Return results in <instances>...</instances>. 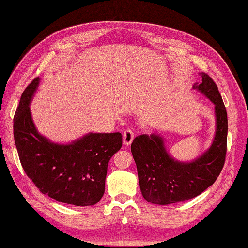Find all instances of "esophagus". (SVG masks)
<instances>
[{"mask_svg":"<svg viewBox=\"0 0 248 248\" xmlns=\"http://www.w3.org/2000/svg\"><path fill=\"white\" fill-rule=\"evenodd\" d=\"M134 139V132L133 130L131 129H127L124 130V145H130L131 144V142Z\"/></svg>","mask_w":248,"mask_h":248,"instance_id":"34e87169","label":"esophagus"}]
</instances>
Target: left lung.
Listing matches in <instances>:
<instances>
[{
    "mask_svg": "<svg viewBox=\"0 0 248 248\" xmlns=\"http://www.w3.org/2000/svg\"><path fill=\"white\" fill-rule=\"evenodd\" d=\"M194 89L215 104L216 134L210 148L192 162L170 156L164 140L156 133L133 140L131 152L137 164L143 198L154 204H171L195 198L216 182L223 169L228 139V114L217 84L207 73Z\"/></svg>",
    "mask_w": 248,
    "mask_h": 248,
    "instance_id": "left-lung-1",
    "label": "left lung"
}]
</instances>
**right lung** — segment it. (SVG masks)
<instances>
[{
    "instance_id": "1",
    "label": "right lung",
    "mask_w": 248,
    "mask_h": 248,
    "mask_svg": "<svg viewBox=\"0 0 248 248\" xmlns=\"http://www.w3.org/2000/svg\"><path fill=\"white\" fill-rule=\"evenodd\" d=\"M36 78L23 92L14 116V140L25 173L40 192L60 202L87 207L105 192L109 159L123 145L120 132H90L69 144L41 136L29 105L39 85Z\"/></svg>"
}]
</instances>
